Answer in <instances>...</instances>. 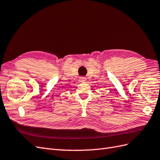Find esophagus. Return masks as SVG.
Listing matches in <instances>:
<instances>
[{
  "mask_svg": "<svg viewBox=\"0 0 160 160\" xmlns=\"http://www.w3.org/2000/svg\"><path fill=\"white\" fill-rule=\"evenodd\" d=\"M79 81L81 82V83H85V82L86 81V78L84 77H81L79 78Z\"/></svg>",
  "mask_w": 160,
  "mask_h": 160,
  "instance_id": "esophagus-1",
  "label": "esophagus"
}]
</instances>
